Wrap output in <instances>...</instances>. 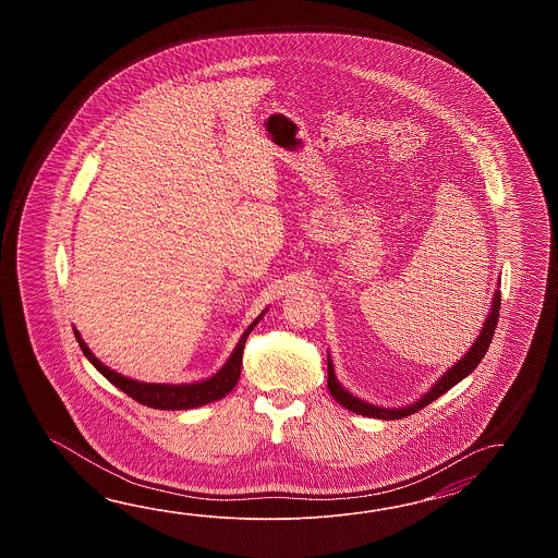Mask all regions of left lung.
I'll return each mask as SVG.
<instances>
[{"instance_id":"obj_1","label":"left lung","mask_w":558,"mask_h":558,"mask_svg":"<svg viewBox=\"0 0 558 558\" xmlns=\"http://www.w3.org/2000/svg\"><path fill=\"white\" fill-rule=\"evenodd\" d=\"M490 307L493 308H490V313H488V317H486L485 325H483V329H481V335L476 337L473 347L466 351V355H464L461 361H457V363L435 383V387H430V391L425 392L416 403L403 407V409H385V407H377V404L365 403V401L356 399L355 395H351L347 389H343L341 383L335 377V368H332L331 356H329V359H327V361H329V363H327V387H329L332 399L341 404V407H344V409H349L351 413L373 416V418H385V421L403 418V416L413 415L416 411H421L423 407H427V404L433 403L435 399H439L440 395H445V392L452 389L457 383H461L469 373H473L474 368L478 367V363L483 361L488 344L493 341L495 329H497L500 291H495L493 305H490Z\"/></svg>"}]
</instances>
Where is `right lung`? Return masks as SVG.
Masks as SVG:
<instances>
[{
	"label": "right lung",
	"mask_w": 558,
	"mask_h": 558,
	"mask_svg": "<svg viewBox=\"0 0 558 558\" xmlns=\"http://www.w3.org/2000/svg\"><path fill=\"white\" fill-rule=\"evenodd\" d=\"M265 311L257 319L251 323L245 332L241 335L238 347L233 349L231 356L227 359L226 365L215 373L209 379L199 380V383H190V385H161V383H142V380L130 379L123 377L116 371L106 367L97 356L92 353V349L84 343L82 335L77 329L75 339L82 347L84 355L89 359V363L94 365L109 383H113L119 391L130 395L131 399H135L137 403L147 404L151 409H161V411H181V409H195L203 404L214 403L223 399L227 392L233 391L238 385L239 375H241V365H243V347L253 331V327L263 319Z\"/></svg>",
	"instance_id": "add662e5"
}]
</instances>
